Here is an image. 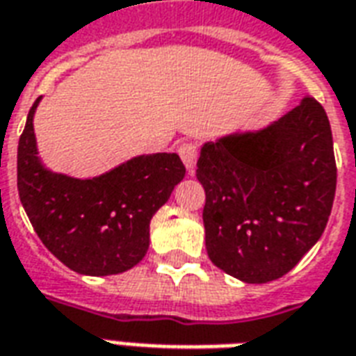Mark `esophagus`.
<instances>
[{
    "label": "esophagus",
    "instance_id": "34e87169",
    "mask_svg": "<svg viewBox=\"0 0 356 356\" xmlns=\"http://www.w3.org/2000/svg\"><path fill=\"white\" fill-rule=\"evenodd\" d=\"M178 154H180L181 161L188 168L189 175H193L195 172V165H197V157H199V148H197V144L195 143H184L178 148Z\"/></svg>",
    "mask_w": 356,
    "mask_h": 356
}]
</instances>
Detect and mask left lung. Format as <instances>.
<instances>
[{"mask_svg": "<svg viewBox=\"0 0 356 356\" xmlns=\"http://www.w3.org/2000/svg\"><path fill=\"white\" fill-rule=\"evenodd\" d=\"M208 257L244 283L285 276L327 227L336 193L332 131L315 99L259 129L200 148Z\"/></svg>", "mask_w": 356, "mask_h": 356, "instance_id": "left-lung-1", "label": "left lung"}]
</instances>
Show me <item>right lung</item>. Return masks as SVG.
<instances>
[{
	"mask_svg": "<svg viewBox=\"0 0 356 356\" xmlns=\"http://www.w3.org/2000/svg\"><path fill=\"white\" fill-rule=\"evenodd\" d=\"M31 106L18 143V195L37 236L67 268L111 276L133 268L149 248V221L184 180L178 154H143L92 178L54 172L37 148Z\"/></svg>",
	"mask_w": 356,
	"mask_h": 356,
	"instance_id": "right-lung-1",
	"label": "right lung"
}]
</instances>
